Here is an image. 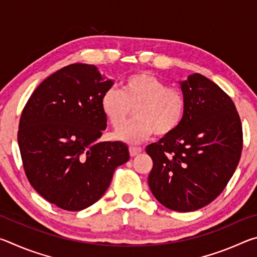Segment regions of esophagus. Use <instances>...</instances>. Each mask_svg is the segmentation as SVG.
Returning <instances> with one entry per match:
<instances>
[{
    "label": "esophagus",
    "instance_id": "obj_1",
    "mask_svg": "<svg viewBox=\"0 0 257 257\" xmlns=\"http://www.w3.org/2000/svg\"><path fill=\"white\" fill-rule=\"evenodd\" d=\"M143 150L142 147H136V146H132L129 147V153H130V156H136L138 155L139 153H141Z\"/></svg>",
    "mask_w": 257,
    "mask_h": 257
}]
</instances>
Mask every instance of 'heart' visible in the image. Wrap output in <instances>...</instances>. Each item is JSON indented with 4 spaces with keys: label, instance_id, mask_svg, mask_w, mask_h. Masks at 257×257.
Returning a JSON list of instances; mask_svg holds the SVG:
<instances>
[{
    "label": "heart",
    "instance_id": "1",
    "mask_svg": "<svg viewBox=\"0 0 257 257\" xmlns=\"http://www.w3.org/2000/svg\"><path fill=\"white\" fill-rule=\"evenodd\" d=\"M186 97L177 87L167 84L150 72H138L124 78L120 92L108 88L101 97V108L113 128L118 129L134 108L137 116L116 132L115 137L137 144L155 132L167 136L180 127L186 114Z\"/></svg>",
    "mask_w": 257,
    "mask_h": 257
}]
</instances>
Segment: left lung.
<instances>
[{"label": "left lung", "mask_w": 257, "mask_h": 257, "mask_svg": "<svg viewBox=\"0 0 257 257\" xmlns=\"http://www.w3.org/2000/svg\"><path fill=\"white\" fill-rule=\"evenodd\" d=\"M186 114L175 133L146 147L153 160L149 186L163 206L202 208L219 196L236 171L242 127L232 99L199 73L180 81Z\"/></svg>", "instance_id": "8db88e82"}]
</instances>
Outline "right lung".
I'll list each match as a JSON object with an SVG mask.
<instances>
[{
	"label": "right lung",
	"instance_id": "obj_1",
	"mask_svg": "<svg viewBox=\"0 0 257 257\" xmlns=\"http://www.w3.org/2000/svg\"><path fill=\"white\" fill-rule=\"evenodd\" d=\"M112 85L95 66L70 64L47 77L21 113L18 144L26 176L62 210L96 203L130 158L123 143L96 142L106 128L101 97Z\"/></svg>",
	"mask_w": 257,
	"mask_h": 257
}]
</instances>
